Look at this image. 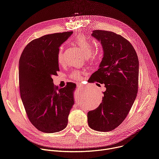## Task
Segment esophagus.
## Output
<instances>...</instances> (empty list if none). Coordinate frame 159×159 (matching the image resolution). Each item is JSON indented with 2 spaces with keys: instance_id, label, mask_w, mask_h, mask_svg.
Returning a JSON list of instances; mask_svg holds the SVG:
<instances>
[{
  "instance_id": "34e87169",
  "label": "esophagus",
  "mask_w": 159,
  "mask_h": 159,
  "mask_svg": "<svg viewBox=\"0 0 159 159\" xmlns=\"http://www.w3.org/2000/svg\"><path fill=\"white\" fill-rule=\"evenodd\" d=\"M77 87H78V88H79V89H84V85H82V84H77Z\"/></svg>"
}]
</instances>
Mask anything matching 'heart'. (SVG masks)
<instances>
[{
	"mask_svg": "<svg viewBox=\"0 0 159 159\" xmlns=\"http://www.w3.org/2000/svg\"><path fill=\"white\" fill-rule=\"evenodd\" d=\"M74 43L75 44L80 48L82 53L83 55L85 57L89 56V58L90 60L93 61L95 59H97L98 58L100 57L101 56L102 52L101 50H96L94 51L93 53H90V48H91V44H90L89 41L88 39L85 36L84 34L80 33L76 36V37L74 38ZM57 61L59 63H62L63 62V47H60L58 49L57 55ZM70 77L72 79L74 80H80L82 79V74L80 72L75 70L74 71L71 75Z\"/></svg>",
	"mask_w": 159,
	"mask_h": 159,
	"instance_id": "obj_1",
	"label": "heart"
}]
</instances>
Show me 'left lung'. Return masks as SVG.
I'll return each mask as SVG.
<instances>
[{
    "mask_svg": "<svg viewBox=\"0 0 159 159\" xmlns=\"http://www.w3.org/2000/svg\"><path fill=\"white\" fill-rule=\"evenodd\" d=\"M91 35L101 42L104 55L89 82L104 84L106 90L99 107L88 112L87 121L93 129L109 131L125 120L137 97L139 58L132 44L120 34L94 30Z\"/></svg>",
    "mask_w": 159,
    "mask_h": 159,
    "instance_id": "8db88e82",
    "label": "left lung"
}]
</instances>
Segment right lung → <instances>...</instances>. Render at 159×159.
I'll return each instance as SVG.
<instances>
[{
  "label": "right lung",
  "mask_w": 159,
  "mask_h": 159,
  "mask_svg": "<svg viewBox=\"0 0 159 159\" xmlns=\"http://www.w3.org/2000/svg\"><path fill=\"white\" fill-rule=\"evenodd\" d=\"M73 31L43 36L29 43L19 62L20 98L27 116L38 130L55 133L65 129L74 104L76 84L69 82L59 89L53 75L59 71L57 53Z\"/></svg>",
  "instance_id": "add662e5"
}]
</instances>
